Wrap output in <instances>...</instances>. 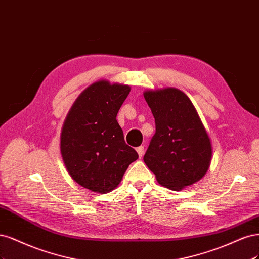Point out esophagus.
Returning a JSON list of instances; mask_svg holds the SVG:
<instances>
[{
  "mask_svg": "<svg viewBox=\"0 0 259 259\" xmlns=\"http://www.w3.org/2000/svg\"><path fill=\"white\" fill-rule=\"evenodd\" d=\"M137 152H138V154H139V157L141 158L142 156H143V154H144V146H139V147L137 148Z\"/></svg>",
  "mask_w": 259,
  "mask_h": 259,
  "instance_id": "obj_1",
  "label": "esophagus"
}]
</instances>
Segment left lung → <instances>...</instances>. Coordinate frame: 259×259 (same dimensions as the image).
I'll use <instances>...</instances> for the list:
<instances>
[{
	"label": "left lung",
	"mask_w": 259,
	"mask_h": 259,
	"mask_svg": "<svg viewBox=\"0 0 259 259\" xmlns=\"http://www.w3.org/2000/svg\"><path fill=\"white\" fill-rule=\"evenodd\" d=\"M144 98L156 123L144 162L166 188L193 185L204 177L212 158L211 140L194 104L177 88L147 90Z\"/></svg>",
	"instance_id": "left-lung-1"
}]
</instances>
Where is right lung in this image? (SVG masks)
Masks as SVG:
<instances>
[{"label": "right lung", "instance_id": "obj_1", "mask_svg": "<svg viewBox=\"0 0 259 259\" xmlns=\"http://www.w3.org/2000/svg\"><path fill=\"white\" fill-rule=\"evenodd\" d=\"M130 93L127 85L107 80L94 82L74 102L64 120L60 149L71 178L104 194L117 187L138 153L126 144L116 120Z\"/></svg>", "mask_w": 259, "mask_h": 259}]
</instances>
